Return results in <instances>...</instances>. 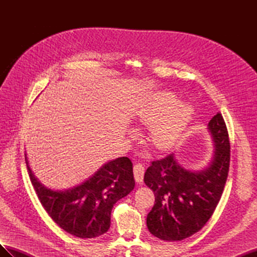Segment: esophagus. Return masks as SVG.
<instances>
[{"label":"esophagus","instance_id":"obj_1","mask_svg":"<svg viewBox=\"0 0 257 257\" xmlns=\"http://www.w3.org/2000/svg\"><path fill=\"white\" fill-rule=\"evenodd\" d=\"M144 175H145V167L141 163L134 165V177L135 180L138 183H142L144 181Z\"/></svg>","mask_w":257,"mask_h":257}]
</instances>
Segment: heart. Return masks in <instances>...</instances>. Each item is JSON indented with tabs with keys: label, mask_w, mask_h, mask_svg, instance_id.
Wrapping results in <instances>:
<instances>
[{
	"label": "heart",
	"mask_w": 257,
	"mask_h": 257,
	"mask_svg": "<svg viewBox=\"0 0 257 257\" xmlns=\"http://www.w3.org/2000/svg\"><path fill=\"white\" fill-rule=\"evenodd\" d=\"M178 102L173 92L161 91L148 98L137 111L136 119L148 127L147 141L154 149H172L192 121L193 107Z\"/></svg>",
	"instance_id": "heart-1"
}]
</instances>
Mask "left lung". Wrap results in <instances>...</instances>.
I'll return each mask as SVG.
<instances>
[{"label":"left lung","instance_id":"left-lung-1","mask_svg":"<svg viewBox=\"0 0 257 257\" xmlns=\"http://www.w3.org/2000/svg\"><path fill=\"white\" fill-rule=\"evenodd\" d=\"M213 143L209 164L189 170L179 164L175 153L153 161L144 181L153 191L155 203L147 215V226L154 237L180 241L205 226L213 214L228 175L230 146L221 113L208 123Z\"/></svg>","mask_w":257,"mask_h":257}]
</instances>
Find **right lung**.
<instances>
[{"mask_svg": "<svg viewBox=\"0 0 257 257\" xmlns=\"http://www.w3.org/2000/svg\"><path fill=\"white\" fill-rule=\"evenodd\" d=\"M29 176L41 204L51 219L68 234L95 238L110 227L113 205L135 186L133 164L122 157L107 162L88 180L66 190H51L34 176L26 154Z\"/></svg>", "mask_w": 257, "mask_h": 257, "instance_id": "obj_1", "label": "right lung"}]
</instances>
